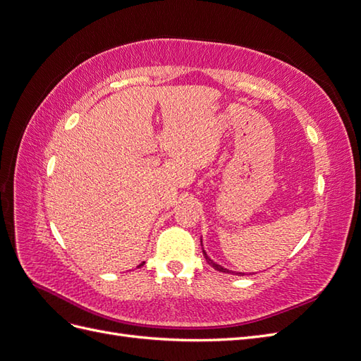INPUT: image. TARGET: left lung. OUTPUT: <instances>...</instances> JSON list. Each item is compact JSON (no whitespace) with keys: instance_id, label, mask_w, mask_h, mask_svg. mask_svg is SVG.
<instances>
[{"instance_id":"1","label":"left lung","mask_w":361,"mask_h":361,"mask_svg":"<svg viewBox=\"0 0 361 361\" xmlns=\"http://www.w3.org/2000/svg\"><path fill=\"white\" fill-rule=\"evenodd\" d=\"M203 255H204V259H206V262H207V264H209V265H212V268L214 269H216V271H221V272H231V271H228V269H224L223 267H220V265H216V264H214V262L209 259V257H207V255L204 253V250H203Z\"/></svg>"}]
</instances>
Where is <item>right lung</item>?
<instances>
[{
  "mask_svg": "<svg viewBox=\"0 0 361 361\" xmlns=\"http://www.w3.org/2000/svg\"><path fill=\"white\" fill-rule=\"evenodd\" d=\"M140 267H143V264H141V265H140Z\"/></svg>",
  "mask_w": 361,
  "mask_h": 361,
  "instance_id": "obj_1",
  "label": "right lung"
}]
</instances>
